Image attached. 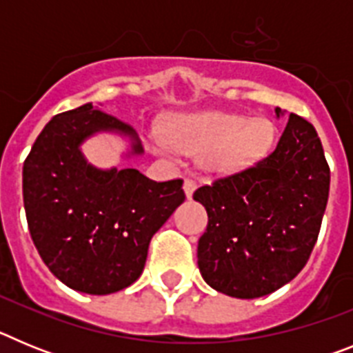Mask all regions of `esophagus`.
<instances>
[{
  "label": "esophagus",
  "instance_id": "esophagus-1",
  "mask_svg": "<svg viewBox=\"0 0 353 353\" xmlns=\"http://www.w3.org/2000/svg\"><path fill=\"white\" fill-rule=\"evenodd\" d=\"M196 185H198V183H196V180L185 179V182H183V191H185L187 198H191L192 192L196 191Z\"/></svg>",
  "mask_w": 353,
  "mask_h": 353
}]
</instances>
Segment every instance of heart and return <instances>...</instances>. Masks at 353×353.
<instances>
[{
  "mask_svg": "<svg viewBox=\"0 0 353 353\" xmlns=\"http://www.w3.org/2000/svg\"><path fill=\"white\" fill-rule=\"evenodd\" d=\"M276 139V127L267 118L223 111L179 114L171 118L166 136L155 138L162 154L173 148L199 152V164L210 173H235L260 161Z\"/></svg>",
  "mask_w": 353,
  "mask_h": 353,
  "instance_id": "1",
  "label": "heart"
}]
</instances>
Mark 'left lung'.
I'll return each mask as SVG.
<instances>
[{"label":"left lung","mask_w":353,"mask_h":353,"mask_svg":"<svg viewBox=\"0 0 353 353\" xmlns=\"http://www.w3.org/2000/svg\"><path fill=\"white\" fill-rule=\"evenodd\" d=\"M329 185L316 130L290 113L267 157L194 191L192 198L208 214L198 242L205 281L236 299L263 297L292 281L316 244Z\"/></svg>","instance_id":"8db88e82"}]
</instances>
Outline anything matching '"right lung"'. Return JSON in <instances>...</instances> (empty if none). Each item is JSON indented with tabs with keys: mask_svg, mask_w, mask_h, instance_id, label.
Masks as SVG:
<instances>
[{
	"mask_svg": "<svg viewBox=\"0 0 353 353\" xmlns=\"http://www.w3.org/2000/svg\"><path fill=\"white\" fill-rule=\"evenodd\" d=\"M97 130H120L143 148L129 123L84 104L56 114L23 166L28 228L43 263L61 283L90 295L132 285L152 236L185 199L182 179L155 182L134 168L101 171L79 145Z\"/></svg>",
	"mask_w": 353,
	"mask_h": 353,
	"instance_id": "right-lung-1",
	"label": "right lung"
}]
</instances>
